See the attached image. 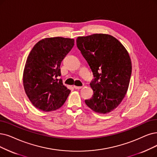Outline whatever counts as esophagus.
Returning a JSON list of instances; mask_svg holds the SVG:
<instances>
[{
  "label": "esophagus",
  "instance_id": "1",
  "mask_svg": "<svg viewBox=\"0 0 157 157\" xmlns=\"http://www.w3.org/2000/svg\"><path fill=\"white\" fill-rule=\"evenodd\" d=\"M73 87L75 89V90H79V89H81L82 88V86H73Z\"/></svg>",
  "mask_w": 157,
  "mask_h": 157
}]
</instances>
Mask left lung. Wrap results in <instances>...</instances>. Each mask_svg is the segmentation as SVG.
I'll return each mask as SVG.
<instances>
[{"instance_id": "1", "label": "left lung", "mask_w": 157, "mask_h": 157, "mask_svg": "<svg viewBox=\"0 0 157 157\" xmlns=\"http://www.w3.org/2000/svg\"><path fill=\"white\" fill-rule=\"evenodd\" d=\"M77 46L93 75V97L86 105L99 113H107L120 104L128 89L131 62L127 50L113 36L93 34L78 36Z\"/></svg>"}]
</instances>
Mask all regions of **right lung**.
Instances as JSON below:
<instances>
[{"label": "right lung", "instance_id": "obj_1", "mask_svg": "<svg viewBox=\"0 0 157 157\" xmlns=\"http://www.w3.org/2000/svg\"><path fill=\"white\" fill-rule=\"evenodd\" d=\"M74 39L53 37L37 42L25 65L23 84L35 107L44 111L59 109L70 93L62 84L60 64L74 46Z\"/></svg>", "mask_w": 157, "mask_h": 157}]
</instances>
